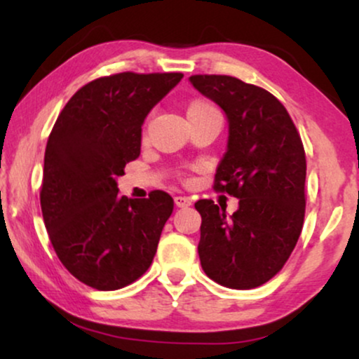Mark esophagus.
Here are the masks:
<instances>
[{
    "mask_svg": "<svg viewBox=\"0 0 359 359\" xmlns=\"http://www.w3.org/2000/svg\"><path fill=\"white\" fill-rule=\"evenodd\" d=\"M175 205L176 208H188V205H191V199L186 198V196H176Z\"/></svg>",
    "mask_w": 359,
    "mask_h": 359,
    "instance_id": "1",
    "label": "esophagus"
}]
</instances>
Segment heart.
<instances>
[{"label":"heart","instance_id":"b5f03b06","mask_svg":"<svg viewBox=\"0 0 359 359\" xmlns=\"http://www.w3.org/2000/svg\"><path fill=\"white\" fill-rule=\"evenodd\" d=\"M188 116H219L215 107L209 101H194L188 107Z\"/></svg>","mask_w":359,"mask_h":359}]
</instances>
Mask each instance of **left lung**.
<instances>
[{
    "mask_svg": "<svg viewBox=\"0 0 359 359\" xmlns=\"http://www.w3.org/2000/svg\"><path fill=\"white\" fill-rule=\"evenodd\" d=\"M189 81L227 117V150L214 188L238 199L232 215L210 199L194 204L203 217L201 266L225 287H258L284 266L301 235L302 140L286 107L263 88L225 75H194Z\"/></svg>",
    "mask_w": 359,
    "mask_h": 359,
    "instance_id": "8db88e82",
    "label": "left lung"
}]
</instances>
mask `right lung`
I'll return each mask as SVG.
<instances>
[{"mask_svg": "<svg viewBox=\"0 0 359 359\" xmlns=\"http://www.w3.org/2000/svg\"><path fill=\"white\" fill-rule=\"evenodd\" d=\"M181 73H117L97 78L67 102L47 140L41 208L50 242L68 271L100 291L134 283L154 262L173 199L117 194V176L140 155L149 112Z\"/></svg>", "mask_w": 359, "mask_h": 359, "instance_id": "obj_1", "label": "right lung"}]
</instances>
